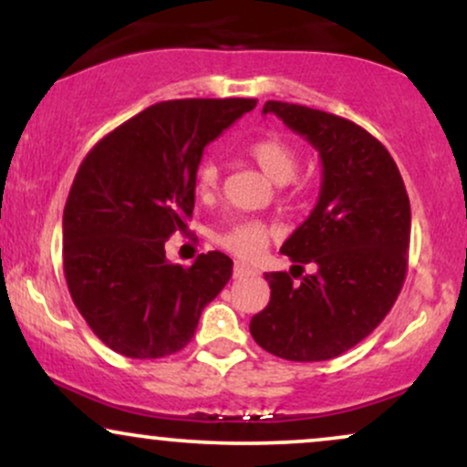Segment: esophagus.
I'll use <instances>...</instances> for the list:
<instances>
[{
    "label": "esophagus",
    "instance_id": "obj_1",
    "mask_svg": "<svg viewBox=\"0 0 467 467\" xmlns=\"http://www.w3.org/2000/svg\"><path fill=\"white\" fill-rule=\"evenodd\" d=\"M252 275H256L254 267H250L248 264H241V261L234 264V278H244V276H252Z\"/></svg>",
    "mask_w": 467,
    "mask_h": 467
}]
</instances>
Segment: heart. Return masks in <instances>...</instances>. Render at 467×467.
I'll list each match as a JSON object with an SVG mask.
<instances>
[{"label":"heart","mask_w":467,"mask_h":467,"mask_svg":"<svg viewBox=\"0 0 467 467\" xmlns=\"http://www.w3.org/2000/svg\"><path fill=\"white\" fill-rule=\"evenodd\" d=\"M248 155L275 184H289L296 178L298 166H301L296 149L278 136H265L254 140L248 147ZM195 189L203 197L215 195L219 189V166L215 162H203L197 169ZM270 237V226L259 219H234L215 234V244L233 252L239 259H254L264 252Z\"/></svg>","instance_id":"heart-1"}]
</instances>
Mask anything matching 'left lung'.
<instances>
[{"instance_id":"8db88e82","label":"left lung","mask_w":467,"mask_h":467,"mask_svg":"<svg viewBox=\"0 0 467 467\" xmlns=\"http://www.w3.org/2000/svg\"><path fill=\"white\" fill-rule=\"evenodd\" d=\"M264 114L318 149L323 184L312 215L281 248L301 275L303 265L314 272L298 283L287 272H265L270 303L252 316L250 334L285 360H331L371 334L398 301L409 267V192L387 147L356 122L281 100H267Z\"/></svg>"}]
</instances>
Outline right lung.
<instances>
[{
    "label": "right lung",
    "instance_id": "obj_1",
    "mask_svg": "<svg viewBox=\"0 0 467 467\" xmlns=\"http://www.w3.org/2000/svg\"><path fill=\"white\" fill-rule=\"evenodd\" d=\"M254 107V99L155 103L80 162L63 211V272L89 329L120 356L184 349L233 276L223 252L182 267L166 259L164 241L192 215L203 147Z\"/></svg>",
    "mask_w": 467,
    "mask_h": 467
}]
</instances>
